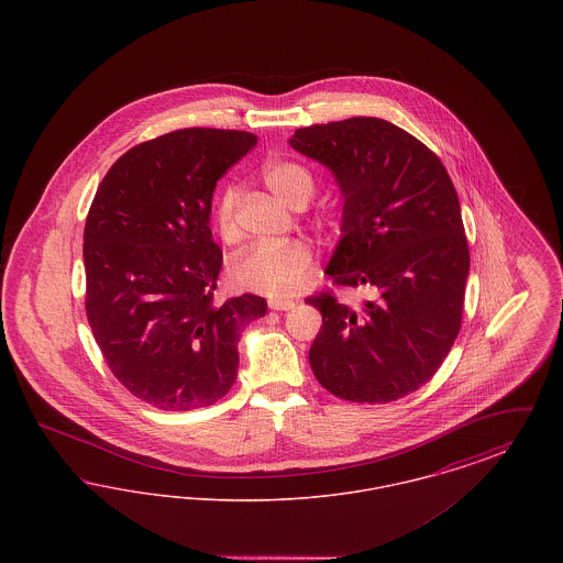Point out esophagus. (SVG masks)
<instances>
[{
	"label": "esophagus",
	"instance_id": "esophagus-1",
	"mask_svg": "<svg viewBox=\"0 0 563 563\" xmlns=\"http://www.w3.org/2000/svg\"><path fill=\"white\" fill-rule=\"evenodd\" d=\"M269 310H291L295 308L294 299H283V297H269Z\"/></svg>",
	"mask_w": 563,
	"mask_h": 563
}]
</instances>
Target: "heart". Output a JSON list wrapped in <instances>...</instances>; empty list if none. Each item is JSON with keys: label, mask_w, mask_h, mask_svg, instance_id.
Returning a JSON list of instances; mask_svg holds the SVG:
<instances>
[{"label": "heart", "mask_w": 563, "mask_h": 563, "mask_svg": "<svg viewBox=\"0 0 563 563\" xmlns=\"http://www.w3.org/2000/svg\"><path fill=\"white\" fill-rule=\"evenodd\" d=\"M262 179L283 202L303 207L314 194V175L295 161H268L262 166ZM213 228L221 241L239 236V188L223 186L213 205ZM314 266V253L303 241L257 242L236 253L228 264L232 285L257 294H295Z\"/></svg>", "instance_id": "obj_1"}]
</instances>
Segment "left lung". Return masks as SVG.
<instances>
[{"label":"left lung","mask_w":563,"mask_h":563,"mask_svg":"<svg viewBox=\"0 0 563 563\" xmlns=\"http://www.w3.org/2000/svg\"><path fill=\"white\" fill-rule=\"evenodd\" d=\"M289 143L342 188L327 274L372 291L358 306L331 289L306 299L322 314L310 367L340 399L397 401L437 374L462 324L471 255L454 184L422 141L379 118L297 129Z\"/></svg>","instance_id":"obj_1"}]
</instances>
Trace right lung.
<instances>
[{"mask_svg":"<svg viewBox=\"0 0 563 563\" xmlns=\"http://www.w3.org/2000/svg\"><path fill=\"white\" fill-rule=\"evenodd\" d=\"M255 143L223 129L143 141L111 164L86 217L88 324L109 372L162 411L225 397L241 329L268 310L260 295L213 297L223 264L209 228L214 186Z\"/></svg>","mask_w":563,"mask_h":563,"instance_id":"right-lung-1","label":"right lung"}]
</instances>
